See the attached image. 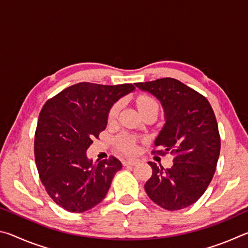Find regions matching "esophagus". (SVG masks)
<instances>
[{"mask_svg":"<svg viewBox=\"0 0 248 248\" xmlns=\"http://www.w3.org/2000/svg\"><path fill=\"white\" fill-rule=\"evenodd\" d=\"M138 163H139L138 159H124V161L123 162V164H124V166H133V165L138 164Z\"/></svg>","mask_w":248,"mask_h":248,"instance_id":"34e87169","label":"esophagus"}]
</instances>
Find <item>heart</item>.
Wrapping results in <instances>:
<instances>
[{
	"mask_svg": "<svg viewBox=\"0 0 248 248\" xmlns=\"http://www.w3.org/2000/svg\"><path fill=\"white\" fill-rule=\"evenodd\" d=\"M138 106H139L141 112L148 110V109H151V108H158L157 103L155 102L153 98L148 97V96H142V97L138 99ZM119 110H120L119 103H116L115 105H112V107L108 112V120L109 121L115 120L119 114ZM116 145L121 152H124L125 154H132L134 153V151H136L137 141L133 137H130L128 134H121V136H119L116 139Z\"/></svg>",
	"mask_w": 248,
	"mask_h": 248,
	"instance_id": "obj_1",
	"label": "heart"
}]
</instances>
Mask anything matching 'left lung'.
<instances>
[{
    "label": "left lung",
    "instance_id": "1",
    "mask_svg": "<svg viewBox=\"0 0 248 248\" xmlns=\"http://www.w3.org/2000/svg\"><path fill=\"white\" fill-rule=\"evenodd\" d=\"M161 102L165 124L152 153L174 155L173 166L163 169L149 162L152 176L144 189L150 199L170 211L195 203L215 175L221 140L211 105L203 95L171 78L136 83Z\"/></svg>",
    "mask_w": 248,
    "mask_h": 248
}]
</instances>
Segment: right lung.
Segmentation results:
<instances>
[{
    "instance_id": "add662e5",
    "label": "right lung",
    "mask_w": 248,
    "mask_h": 248,
    "mask_svg": "<svg viewBox=\"0 0 248 248\" xmlns=\"http://www.w3.org/2000/svg\"><path fill=\"white\" fill-rule=\"evenodd\" d=\"M132 84L82 82L47 100L35 132V162L51 199L69 212L81 213L102 201L123 164L118 158L94 163L86 151L106 129L117 100L134 91Z\"/></svg>"
}]
</instances>
